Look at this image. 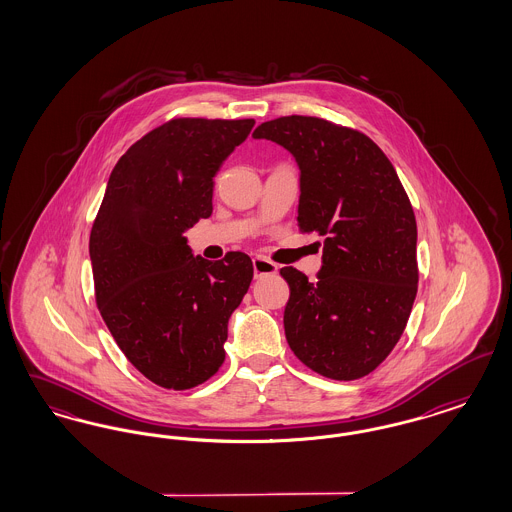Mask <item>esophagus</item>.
Wrapping results in <instances>:
<instances>
[{
    "label": "esophagus",
    "mask_w": 512,
    "mask_h": 512,
    "mask_svg": "<svg viewBox=\"0 0 512 512\" xmlns=\"http://www.w3.org/2000/svg\"><path fill=\"white\" fill-rule=\"evenodd\" d=\"M253 272H255V278H263V276L276 274L278 267L274 263H270L265 257H255L253 259Z\"/></svg>",
    "instance_id": "34e87169"
}]
</instances>
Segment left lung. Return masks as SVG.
Segmentation results:
<instances>
[{"label": "left lung", "mask_w": 512, "mask_h": 512, "mask_svg": "<svg viewBox=\"0 0 512 512\" xmlns=\"http://www.w3.org/2000/svg\"><path fill=\"white\" fill-rule=\"evenodd\" d=\"M255 140L299 167L297 226L322 242L315 282L297 268L284 330L295 357L332 380H357L401 338L418 284L416 220L390 159L368 136L317 117L263 122Z\"/></svg>", "instance_id": "left-lung-1"}]
</instances>
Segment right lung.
<instances>
[{"instance_id": "right-lung-1", "label": "right lung", "mask_w": 512, "mask_h": 512, "mask_svg": "<svg viewBox=\"0 0 512 512\" xmlns=\"http://www.w3.org/2000/svg\"><path fill=\"white\" fill-rule=\"evenodd\" d=\"M253 124L165 122L109 176L90 234L96 301L126 359L161 388L190 390L224 363L253 263L242 251L215 263L195 257L184 232L211 217L213 178Z\"/></svg>"}]
</instances>
